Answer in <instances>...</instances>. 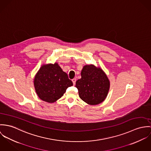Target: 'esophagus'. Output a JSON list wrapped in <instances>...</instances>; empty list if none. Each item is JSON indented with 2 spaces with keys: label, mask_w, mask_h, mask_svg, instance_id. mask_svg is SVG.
Returning <instances> with one entry per match:
<instances>
[{
  "label": "esophagus",
  "mask_w": 151,
  "mask_h": 151,
  "mask_svg": "<svg viewBox=\"0 0 151 151\" xmlns=\"http://www.w3.org/2000/svg\"><path fill=\"white\" fill-rule=\"evenodd\" d=\"M72 81V82H73V85H75V83H76V79H75V78H74V79H73Z\"/></svg>",
  "instance_id": "esophagus-1"
}]
</instances>
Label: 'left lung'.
Wrapping results in <instances>:
<instances>
[{
	"instance_id": "left-lung-1",
	"label": "left lung",
	"mask_w": 151,
	"mask_h": 151,
	"mask_svg": "<svg viewBox=\"0 0 151 151\" xmlns=\"http://www.w3.org/2000/svg\"><path fill=\"white\" fill-rule=\"evenodd\" d=\"M82 78L76 82L79 97L91 105L103 102L107 97L110 82L100 67L93 64L84 65L81 71Z\"/></svg>"
}]
</instances>
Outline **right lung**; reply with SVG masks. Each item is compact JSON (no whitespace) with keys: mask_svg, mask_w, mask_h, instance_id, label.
<instances>
[{"mask_svg":"<svg viewBox=\"0 0 151 151\" xmlns=\"http://www.w3.org/2000/svg\"><path fill=\"white\" fill-rule=\"evenodd\" d=\"M34 83L39 99L49 103L60 99L68 87L73 85L67 73L57 63L42 65L34 78Z\"/></svg>","mask_w":151,"mask_h":151,"instance_id":"obj_1","label":"right lung"}]
</instances>
